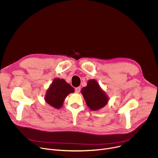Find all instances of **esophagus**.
<instances>
[{"instance_id": "1", "label": "esophagus", "mask_w": 158, "mask_h": 158, "mask_svg": "<svg viewBox=\"0 0 158 158\" xmlns=\"http://www.w3.org/2000/svg\"><path fill=\"white\" fill-rule=\"evenodd\" d=\"M80 91H81V88H80L79 87H76V88L75 89V93H79L80 92Z\"/></svg>"}]
</instances>
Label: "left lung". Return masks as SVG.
<instances>
[{"label": "left lung", "mask_w": 158, "mask_h": 158, "mask_svg": "<svg viewBox=\"0 0 158 158\" xmlns=\"http://www.w3.org/2000/svg\"><path fill=\"white\" fill-rule=\"evenodd\" d=\"M81 93L87 106L93 110H97L104 107L108 102V97L94 79L87 82V86L82 88Z\"/></svg>", "instance_id": "obj_1"}]
</instances>
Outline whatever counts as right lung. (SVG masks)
Masks as SVG:
<instances>
[{
    "label": "right lung",
    "mask_w": 158,
    "mask_h": 158,
    "mask_svg": "<svg viewBox=\"0 0 158 158\" xmlns=\"http://www.w3.org/2000/svg\"><path fill=\"white\" fill-rule=\"evenodd\" d=\"M74 92V89L63 79H55L46 92L45 100L52 107L59 109L65 98L70 93Z\"/></svg>",
    "instance_id": "obj_1"
}]
</instances>
